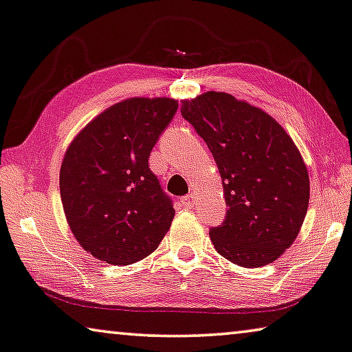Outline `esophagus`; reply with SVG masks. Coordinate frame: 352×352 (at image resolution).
Here are the masks:
<instances>
[{
	"mask_svg": "<svg viewBox=\"0 0 352 352\" xmlns=\"http://www.w3.org/2000/svg\"><path fill=\"white\" fill-rule=\"evenodd\" d=\"M195 199H197V198H195V193H188L187 197L181 198V203L186 207H192L195 204Z\"/></svg>",
	"mask_w": 352,
	"mask_h": 352,
	"instance_id": "1",
	"label": "esophagus"
}]
</instances>
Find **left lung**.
Returning <instances> with one entry per match:
<instances>
[{"label": "left lung", "mask_w": 352, "mask_h": 352, "mask_svg": "<svg viewBox=\"0 0 352 352\" xmlns=\"http://www.w3.org/2000/svg\"><path fill=\"white\" fill-rule=\"evenodd\" d=\"M181 113L209 146L223 181L226 218L210 229L218 254L245 268L274 262L307 214L306 164L284 128L224 91L184 100Z\"/></svg>", "instance_id": "8db88e82"}]
</instances>
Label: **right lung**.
<instances>
[{
    "label": "right lung",
    "instance_id": "obj_1",
    "mask_svg": "<svg viewBox=\"0 0 352 352\" xmlns=\"http://www.w3.org/2000/svg\"><path fill=\"white\" fill-rule=\"evenodd\" d=\"M177 111L171 98H129L111 106L73 138L59 186L63 212L79 245L111 265L155 251L175 209L148 159Z\"/></svg>",
    "mask_w": 352,
    "mask_h": 352
}]
</instances>
